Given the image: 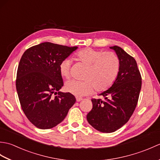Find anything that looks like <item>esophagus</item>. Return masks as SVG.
<instances>
[{"instance_id":"esophagus-1","label":"esophagus","mask_w":160,"mask_h":160,"mask_svg":"<svg viewBox=\"0 0 160 160\" xmlns=\"http://www.w3.org/2000/svg\"><path fill=\"white\" fill-rule=\"evenodd\" d=\"M81 100H82V98L76 97V101H77V102H80Z\"/></svg>"}]
</instances>
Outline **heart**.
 Returning <instances> with one entry per match:
<instances>
[{"instance_id":"b5f03b06","label":"heart","mask_w":160,"mask_h":160,"mask_svg":"<svg viewBox=\"0 0 160 160\" xmlns=\"http://www.w3.org/2000/svg\"><path fill=\"white\" fill-rule=\"evenodd\" d=\"M76 58L86 65L85 80H71L65 84V90L77 97L92 93L95 89L104 91L113 85L120 71V60L113 52H104L92 48L82 49L76 53ZM72 60L66 58L59 64V71L62 78L69 79Z\"/></svg>"}]
</instances>
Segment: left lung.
Instances as JSON below:
<instances>
[{
    "label": "left lung",
    "instance_id": "obj_1",
    "mask_svg": "<svg viewBox=\"0 0 160 160\" xmlns=\"http://www.w3.org/2000/svg\"><path fill=\"white\" fill-rule=\"evenodd\" d=\"M120 60V71L109 89L101 93L104 98L92 99L93 108L87 115L89 123L102 132H112L128 121L137 106L142 77L134 58L118 46L111 47Z\"/></svg>",
    "mask_w": 160,
    "mask_h": 160
}]
</instances>
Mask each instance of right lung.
<instances>
[{"label": "right lung", "instance_id": "1", "mask_svg": "<svg viewBox=\"0 0 160 160\" xmlns=\"http://www.w3.org/2000/svg\"><path fill=\"white\" fill-rule=\"evenodd\" d=\"M78 49L46 42L27 49L20 58L16 86L22 109L38 128H52L62 122L76 98L59 90L63 86L59 64ZM57 94L55 97L53 94Z\"/></svg>", "mask_w": 160, "mask_h": 160}]
</instances>
